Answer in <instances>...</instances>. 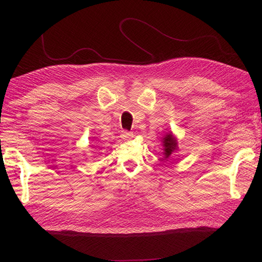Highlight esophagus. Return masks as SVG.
<instances>
[{"label": "esophagus", "instance_id": "obj_1", "mask_svg": "<svg viewBox=\"0 0 262 262\" xmlns=\"http://www.w3.org/2000/svg\"><path fill=\"white\" fill-rule=\"evenodd\" d=\"M134 136V134H133L132 132H127V130H123L121 133V139L123 140H127V139H130V137Z\"/></svg>", "mask_w": 262, "mask_h": 262}]
</instances>
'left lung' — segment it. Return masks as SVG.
Listing matches in <instances>:
<instances>
[{
	"label": "left lung",
	"mask_w": 262,
	"mask_h": 262,
	"mask_svg": "<svg viewBox=\"0 0 262 262\" xmlns=\"http://www.w3.org/2000/svg\"><path fill=\"white\" fill-rule=\"evenodd\" d=\"M162 143L163 155L165 159L171 158L177 151H178V140H177V137L173 135L172 132H168L166 133V135H164L162 139Z\"/></svg>",
	"instance_id": "8db88e82"
}]
</instances>
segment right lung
I'll list each match as a JSON object with an SVG mask.
<instances>
[{
    "label": "right lung",
    "mask_w": 262,
    "mask_h": 262,
    "mask_svg": "<svg viewBox=\"0 0 262 262\" xmlns=\"http://www.w3.org/2000/svg\"><path fill=\"white\" fill-rule=\"evenodd\" d=\"M94 147H95V145H94Z\"/></svg>",
    "instance_id": "1"
}]
</instances>
